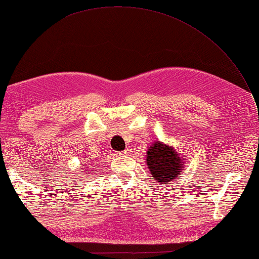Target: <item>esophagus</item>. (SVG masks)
Wrapping results in <instances>:
<instances>
[{"label":"esophagus","mask_w":259,"mask_h":259,"mask_svg":"<svg viewBox=\"0 0 259 259\" xmlns=\"http://www.w3.org/2000/svg\"><path fill=\"white\" fill-rule=\"evenodd\" d=\"M128 154H130L128 149H125L124 151H118V153H116L117 156H124V155H128Z\"/></svg>","instance_id":"34e87169"}]
</instances>
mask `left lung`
Here are the masks:
<instances>
[{
    "label": "left lung",
    "instance_id": "left-lung-1",
    "mask_svg": "<svg viewBox=\"0 0 259 259\" xmlns=\"http://www.w3.org/2000/svg\"><path fill=\"white\" fill-rule=\"evenodd\" d=\"M186 159L174 146L155 141L146 151V162L151 175L158 185L168 184L180 178V174L185 169Z\"/></svg>",
    "mask_w": 259,
    "mask_h": 259
}]
</instances>
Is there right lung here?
I'll list each match as a JSON object with an SVG mask.
<instances>
[{
    "label": "right lung",
    "instance_id": "1",
    "mask_svg": "<svg viewBox=\"0 0 259 259\" xmlns=\"http://www.w3.org/2000/svg\"><path fill=\"white\" fill-rule=\"evenodd\" d=\"M82 169H83V168H82ZM92 172H93V170H87V169H85L84 171H82L81 174H82V175H87V176H89V174H92Z\"/></svg>",
    "mask_w": 259,
    "mask_h": 259
}]
</instances>
